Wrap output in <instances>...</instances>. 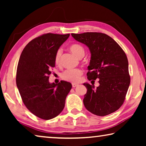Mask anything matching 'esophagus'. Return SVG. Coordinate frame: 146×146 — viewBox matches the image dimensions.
Instances as JSON below:
<instances>
[{"instance_id":"1","label":"esophagus","mask_w":146,"mask_h":146,"mask_svg":"<svg viewBox=\"0 0 146 146\" xmlns=\"http://www.w3.org/2000/svg\"><path fill=\"white\" fill-rule=\"evenodd\" d=\"M78 86V84H76V83H72V86L73 88H75V87H76V86Z\"/></svg>"}]
</instances>
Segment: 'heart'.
<instances>
[{
  "label": "heart",
  "mask_w": 146,
  "mask_h": 146,
  "mask_svg": "<svg viewBox=\"0 0 146 146\" xmlns=\"http://www.w3.org/2000/svg\"><path fill=\"white\" fill-rule=\"evenodd\" d=\"M70 51L74 55L78 58H82L85 54V50L83 47L78 44H74L70 46ZM62 55V49H59L56 52L55 56V62L56 64H60V56ZM83 71L82 70L78 68L75 69H68L62 73L61 77L63 80L68 82H76L80 80L81 75H82Z\"/></svg>",
  "instance_id": "b5f03b06"
}]
</instances>
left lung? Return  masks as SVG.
<instances>
[{
	"label": "left lung",
	"instance_id": "left-lung-1",
	"mask_svg": "<svg viewBox=\"0 0 146 146\" xmlns=\"http://www.w3.org/2000/svg\"><path fill=\"white\" fill-rule=\"evenodd\" d=\"M71 35L90 50L88 80L99 78L100 85L97 88L94 84H84L88 90L83 100L85 108L100 117L116 111L124 102L130 84L125 52L117 42L105 33L86 32Z\"/></svg>",
	"mask_w": 146,
	"mask_h": 146
}]
</instances>
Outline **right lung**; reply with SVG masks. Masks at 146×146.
I'll return each mask as SVG.
<instances>
[{
    "mask_svg": "<svg viewBox=\"0 0 146 146\" xmlns=\"http://www.w3.org/2000/svg\"><path fill=\"white\" fill-rule=\"evenodd\" d=\"M70 34L46 33L33 39L24 48L17 69L16 83L22 100L31 113L44 120L62 111L72 86L61 80L49 82L55 56Z\"/></svg>",
    "mask_w": 146,
    "mask_h": 146,
    "instance_id": "right-lung-1",
    "label": "right lung"
}]
</instances>
